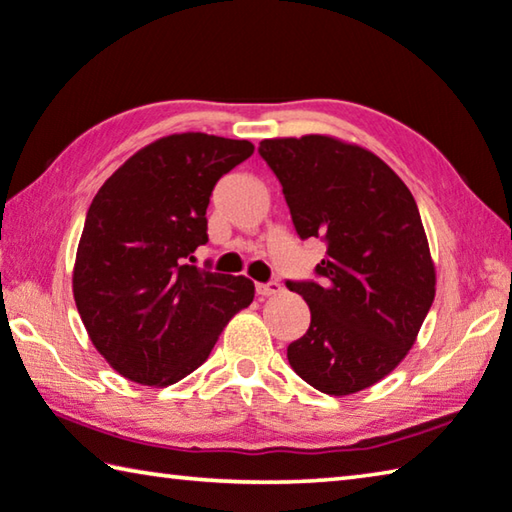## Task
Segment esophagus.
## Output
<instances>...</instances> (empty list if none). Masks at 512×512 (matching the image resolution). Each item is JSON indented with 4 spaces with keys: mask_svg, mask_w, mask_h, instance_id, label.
I'll return each mask as SVG.
<instances>
[{
    "mask_svg": "<svg viewBox=\"0 0 512 512\" xmlns=\"http://www.w3.org/2000/svg\"><path fill=\"white\" fill-rule=\"evenodd\" d=\"M257 288V295H262V297H268V295H277L282 291V284L280 282H266V284H257L255 286Z\"/></svg>",
    "mask_w": 512,
    "mask_h": 512,
    "instance_id": "esophagus-1",
    "label": "esophagus"
}]
</instances>
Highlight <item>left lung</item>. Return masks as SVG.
<instances>
[{"mask_svg": "<svg viewBox=\"0 0 512 512\" xmlns=\"http://www.w3.org/2000/svg\"><path fill=\"white\" fill-rule=\"evenodd\" d=\"M259 154L282 183L297 235L327 246L318 280L286 282L311 309L288 362L322 394H356L398 367L434 302L416 201L376 154L338 138H266Z\"/></svg>", "mask_w": 512, "mask_h": 512, "instance_id": "1", "label": "left lung"}]
</instances>
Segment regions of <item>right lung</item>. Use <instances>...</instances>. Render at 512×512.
I'll return each instance as SVG.
<instances>
[{
    "label": "right lung",
    "mask_w": 512,
    "mask_h": 512,
    "mask_svg": "<svg viewBox=\"0 0 512 512\" xmlns=\"http://www.w3.org/2000/svg\"><path fill=\"white\" fill-rule=\"evenodd\" d=\"M253 150L201 132L165 136L120 165L91 201L73 297L91 342L120 376L150 387L179 383L253 302L248 277L188 264L208 241L217 181Z\"/></svg>",
    "instance_id": "right-lung-1"
}]
</instances>
